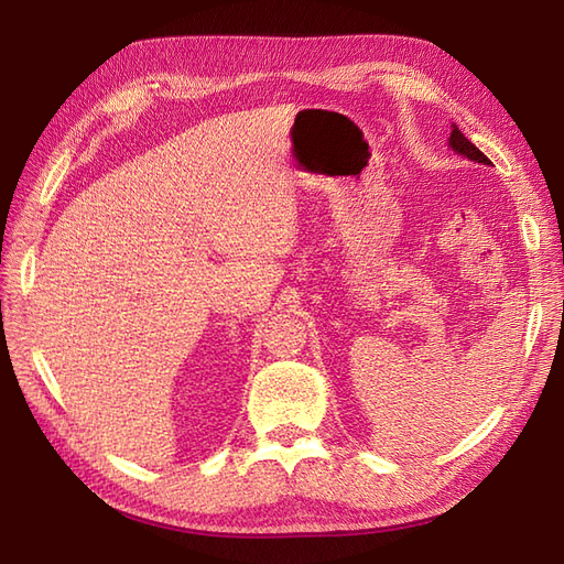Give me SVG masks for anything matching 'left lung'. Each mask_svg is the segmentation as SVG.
I'll return each instance as SVG.
<instances>
[{"label": "left lung", "instance_id": "obj_1", "mask_svg": "<svg viewBox=\"0 0 564 564\" xmlns=\"http://www.w3.org/2000/svg\"><path fill=\"white\" fill-rule=\"evenodd\" d=\"M449 148L454 150V152H458V155H464V158H468V160H473V162H480V164H489V158L485 155L482 150H477L464 133L458 131V127L456 124H452V135H449Z\"/></svg>", "mask_w": 564, "mask_h": 564}]
</instances>
